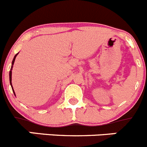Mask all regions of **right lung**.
Listing matches in <instances>:
<instances>
[{
	"label": "right lung",
	"instance_id": "add662e5",
	"mask_svg": "<svg viewBox=\"0 0 147 147\" xmlns=\"http://www.w3.org/2000/svg\"><path fill=\"white\" fill-rule=\"evenodd\" d=\"M18 53H16V54L15 55V56H14V57H13V61H12L11 67L10 72H9V80H10V84H11V86L12 90H13V94H14V95H15L14 90H13V87H12V84H11V70H12V68H13V63H14L15 59H16V56H17V54H18Z\"/></svg>",
	"mask_w": 147,
	"mask_h": 147
}]
</instances>
